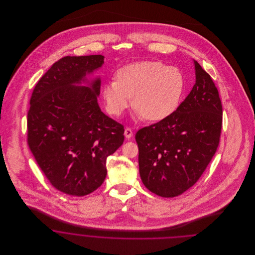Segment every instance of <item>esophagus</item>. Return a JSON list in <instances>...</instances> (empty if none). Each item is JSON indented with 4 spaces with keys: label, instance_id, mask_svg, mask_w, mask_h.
<instances>
[{
    "label": "esophagus",
    "instance_id": "34e87169",
    "mask_svg": "<svg viewBox=\"0 0 255 255\" xmlns=\"http://www.w3.org/2000/svg\"><path fill=\"white\" fill-rule=\"evenodd\" d=\"M124 134H125L126 138H130V137H132V135H133V131H132V129H131V128H129V127H127V128L125 129V131H124Z\"/></svg>",
    "mask_w": 255,
    "mask_h": 255
}]
</instances>
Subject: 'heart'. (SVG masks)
<instances>
[{
    "mask_svg": "<svg viewBox=\"0 0 255 255\" xmlns=\"http://www.w3.org/2000/svg\"><path fill=\"white\" fill-rule=\"evenodd\" d=\"M184 88V78L176 67L158 61L127 65L117 73V80L103 89L107 109L120 116L133 98V107L146 121L159 122L177 109Z\"/></svg>",
    "mask_w": 255,
    "mask_h": 255,
    "instance_id": "b5f03b06",
    "label": "heart"
}]
</instances>
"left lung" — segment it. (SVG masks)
I'll return each mask as SVG.
<instances>
[{
    "label": "left lung",
    "instance_id": "obj_1",
    "mask_svg": "<svg viewBox=\"0 0 255 255\" xmlns=\"http://www.w3.org/2000/svg\"><path fill=\"white\" fill-rule=\"evenodd\" d=\"M196 82L168 118L135 133L141 181L164 198L193 186L215 155L221 136L223 107L210 75L194 61Z\"/></svg>",
    "mask_w": 255,
    "mask_h": 255
}]
</instances>
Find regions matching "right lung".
Here are the masks:
<instances>
[{"label":"right lung","mask_w":255,"mask_h":255,"mask_svg":"<svg viewBox=\"0 0 255 255\" xmlns=\"http://www.w3.org/2000/svg\"><path fill=\"white\" fill-rule=\"evenodd\" d=\"M104 63L102 55L65 56L38 81L27 113V144L37 164L57 190L85 196L106 175V159L124 141V127L97 103L100 79L85 81Z\"/></svg>","instance_id":"obj_1"}]
</instances>
